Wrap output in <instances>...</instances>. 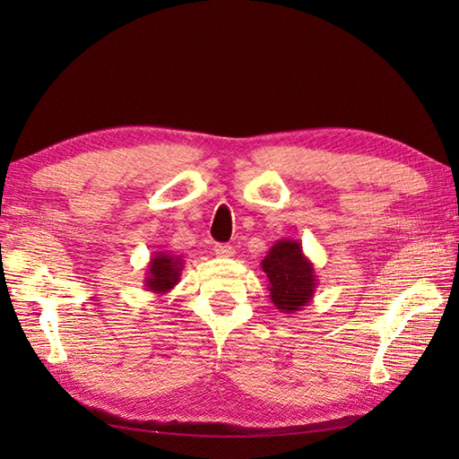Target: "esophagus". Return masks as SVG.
Listing matches in <instances>:
<instances>
[{"mask_svg": "<svg viewBox=\"0 0 459 459\" xmlns=\"http://www.w3.org/2000/svg\"><path fill=\"white\" fill-rule=\"evenodd\" d=\"M214 255H217L219 258H230V256H235V248H232L230 245H214Z\"/></svg>", "mask_w": 459, "mask_h": 459, "instance_id": "obj_1", "label": "esophagus"}]
</instances>
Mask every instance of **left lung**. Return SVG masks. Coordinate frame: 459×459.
<instances>
[{"label":"left lung","instance_id":"left-lung-1","mask_svg":"<svg viewBox=\"0 0 459 459\" xmlns=\"http://www.w3.org/2000/svg\"><path fill=\"white\" fill-rule=\"evenodd\" d=\"M260 268L268 278L272 304L281 314H296L314 299L317 288L316 268L298 240H278L260 262Z\"/></svg>","mask_w":459,"mask_h":459}]
</instances>
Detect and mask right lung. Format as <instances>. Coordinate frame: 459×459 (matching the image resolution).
I'll use <instances>...</instances> for the list:
<instances>
[{"label":"right lung","instance_id":"add662e5","mask_svg":"<svg viewBox=\"0 0 459 459\" xmlns=\"http://www.w3.org/2000/svg\"><path fill=\"white\" fill-rule=\"evenodd\" d=\"M185 262L181 256L171 255L169 250L153 252L148 268H145V280L143 288L152 291V294H168L179 281Z\"/></svg>","mask_w":459,"mask_h":459}]
</instances>
